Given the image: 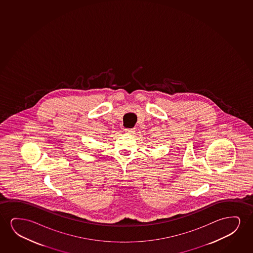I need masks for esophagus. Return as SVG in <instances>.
<instances>
[{
  "label": "esophagus",
  "mask_w": 253,
  "mask_h": 253,
  "mask_svg": "<svg viewBox=\"0 0 253 253\" xmlns=\"http://www.w3.org/2000/svg\"><path fill=\"white\" fill-rule=\"evenodd\" d=\"M125 130L128 135H133L135 133V128H125Z\"/></svg>",
  "instance_id": "esophagus-1"
}]
</instances>
